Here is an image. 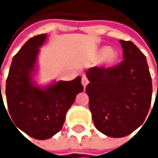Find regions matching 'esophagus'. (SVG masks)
I'll return each mask as SVG.
<instances>
[{
    "label": "esophagus",
    "instance_id": "esophagus-1",
    "mask_svg": "<svg viewBox=\"0 0 158 158\" xmlns=\"http://www.w3.org/2000/svg\"><path fill=\"white\" fill-rule=\"evenodd\" d=\"M81 83H82V85H83V87H84V88H86V87H87V85L89 84V80H88V79H87V77H86V76H83V77H82Z\"/></svg>",
    "mask_w": 158,
    "mask_h": 158
}]
</instances>
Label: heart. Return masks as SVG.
<instances>
[{
	"label": "heart",
	"instance_id": "1",
	"mask_svg": "<svg viewBox=\"0 0 158 158\" xmlns=\"http://www.w3.org/2000/svg\"><path fill=\"white\" fill-rule=\"evenodd\" d=\"M97 57L102 59L104 65L111 67L118 62L120 58V53L116 50L110 49L109 47H102L98 50Z\"/></svg>",
	"mask_w": 158,
	"mask_h": 158
}]
</instances>
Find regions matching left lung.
<instances>
[{
    "instance_id": "8db88e82",
    "label": "left lung",
    "mask_w": 158,
    "mask_h": 158,
    "mask_svg": "<svg viewBox=\"0 0 158 158\" xmlns=\"http://www.w3.org/2000/svg\"><path fill=\"white\" fill-rule=\"evenodd\" d=\"M124 60L112 69L86 72L89 108L103 135L123 137L140 127L150 109L152 79L145 56L133 42L120 40Z\"/></svg>"
}]
</instances>
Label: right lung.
I'll return each mask as SVG.
<instances>
[{"label": "right lung", "instance_id": "1", "mask_svg": "<svg viewBox=\"0 0 158 158\" xmlns=\"http://www.w3.org/2000/svg\"><path fill=\"white\" fill-rule=\"evenodd\" d=\"M47 38V34L39 35L22 47L13 57L6 80L11 119L18 129L38 140L49 139L62 129L67 111L83 90L80 76L44 86L37 83L38 56Z\"/></svg>", "mask_w": 158, "mask_h": 158}]
</instances>
